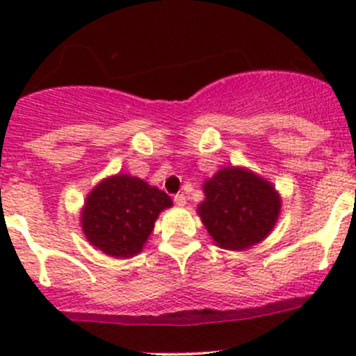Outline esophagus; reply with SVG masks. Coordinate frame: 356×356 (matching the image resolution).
<instances>
[{
	"mask_svg": "<svg viewBox=\"0 0 356 356\" xmlns=\"http://www.w3.org/2000/svg\"><path fill=\"white\" fill-rule=\"evenodd\" d=\"M174 203L177 204V207H184V204H186V196L182 195V193H181V195H175L174 196Z\"/></svg>",
	"mask_w": 356,
	"mask_h": 356,
	"instance_id": "obj_1",
	"label": "esophagus"
}]
</instances>
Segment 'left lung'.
Here are the masks:
<instances>
[{
    "label": "left lung",
    "instance_id": "1",
    "mask_svg": "<svg viewBox=\"0 0 356 356\" xmlns=\"http://www.w3.org/2000/svg\"><path fill=\"white\" fill-rule=\"evenodd\" d=\"M198 213L213 241L225 250H245L272 231L281 200L270 182L245 168H222L204 182Z\"/></svg>",
    "mask_w": 356,
    "mask_h": 356
}]
</instances>
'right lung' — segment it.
<instances>
[{
	"label": "right lung",
	"instance_id": "right-lung-1",
	"mask_svg": "<svg viewBox=\"0 0 356 356\" xmlns=\"http://www.w3.org/2000/svg\"><path fill=\"white\" fill-rule=\"evenodd\" d=\"M172 207L167 193L129 175L96 186L82 211V231L91 245L110 257L139 253L161 210Z\"/></svg>",
	"mask_w": 356,
	"mask_h": 356
}]
</instances>
